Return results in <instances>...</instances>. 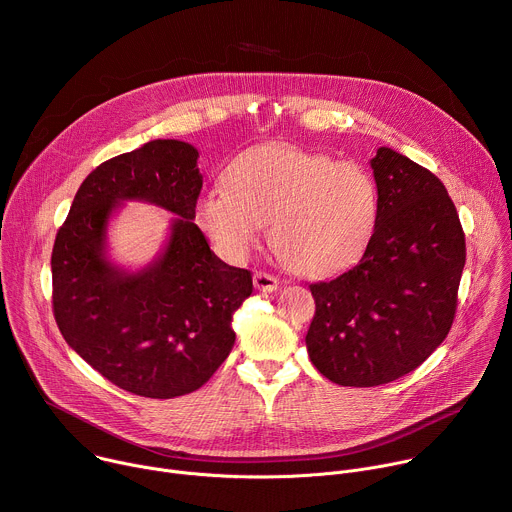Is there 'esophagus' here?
<instances>
[{"label": "esophagus", "instance_id": "34e87169", "mask_svg": "<svg viewBox=\"0 0 512 512\" xmlns=\"http://www.w3.org/2000/svg\"><path fill=\"white\" fill-rule=\"evenodd\" d=\"M253 285L259 291H275L279 287V281L275 275L267 273V271H255L253 273Z\"/></svg>", "mask_w": 512, "mask_h": 512}]
</instances>
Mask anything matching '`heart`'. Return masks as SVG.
I'll list each match as a JSON object with an SVG mask.
<instances>
[{
  "label": "heart",
  "instance_id": "heart-1",
  "mask_svg": "<svg viewBox=\"0 0 512 512\" xmlns=\"http://www.w3.org/2000/svg\"><path fill=\"white\" fill-rule=\"evenodd\" d=\"M223 188L204 192L194 212L216 251L241 261L269 225L277 259L304 277H330L352 267L379 221V186L367 168L289 143L239 154Z\"/></svg>",
  "mask_w": 512,
  "mask_h": 512
}]
</instances>
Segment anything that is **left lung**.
Returning a JSON list of instances; mask_svg holds the SVG:
<instances>
[{"instance_id": "obj_1", "label": "left lung", "mask_w": 512, "mask_h": 512, "mask_svg": "<svg viewBox=\"0 0 512 512\" xmlns=\"http://www.w3.org/2000/svg\"><path fill=\"white\" fill-rule=\"evenodd\" d=\"M371 168L379 186L371 245L346 273L310 285L308 354L342 387H377L415 371L452 328L466 263L442 180L391 148H379Z\"/></svg>"}]
</instances>
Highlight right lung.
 I'll return each instance as SVG.
<instances>
[{"instance_id": "obj_1", "label": "right lung", "mask_w": 512, "mask_h": 512, "mask_svg": "<svg viewBox=\"0 0 512 512\" xmlns=\"http://www.w3.org/2000/svg\"><path fill=\"white\" fill-rule=\"evenodd\" d=\"M198 150L154 139L103 162L81 184L52 249V308L60 334L123 391L172 399L200 389L235 344L233 314L251 296V271L218 259L192 223L202 176ZM125 199L179 216L167 249L139 272L106 257V227Z\"/></svg>"}]
</instances>
